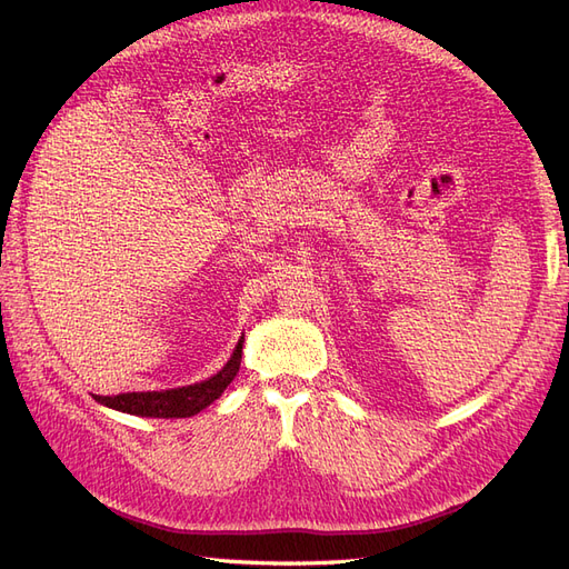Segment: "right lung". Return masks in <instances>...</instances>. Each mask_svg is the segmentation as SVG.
<instances>
[{"label":"right lung","mask_w":569,"mask_h":569,"mask_svg":"<svg viewBox=\"0 0 569 569\" xmlns=\"http://www.w3.org/2000/svg\"><path fill=\"white\" fill-rule=\"evenodd\" d=\"M242 341L234 347L232 358L226 363L218 375L211 380H203L199 385H189L182 389H166V391H130L118 396H94L99 403L109 408L132 412V416L144 418H189L194 412L211 406L218 396L228 389V385L234 380V375L242 363Z\"/></svg>","instance_id":"right-lung-1"}]
</instances>
